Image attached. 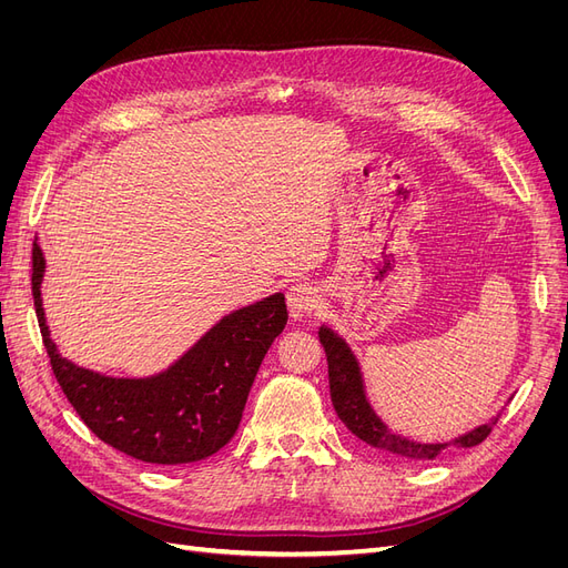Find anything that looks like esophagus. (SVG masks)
I'll return each mask as SVG.
<instances>
[{
  "label": "esophagus",
  "instance_id": "obj_1",
  "mask_svg": "<svg viewBox=\"0 0 568 568\" xmlns=\"http://www.w3.org/2000/svg\"><path fill=\"white\" fill-rule=\"evenodd\" d=\"M286 305H288V313L294 317L311 313L317 305V288L313 284H305V282L294 284L286 291Z\"/></svg>",
  "mask_w": 568,
  "mask_h": 568
}]
</instances>
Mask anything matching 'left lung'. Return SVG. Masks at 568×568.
Listing matches in <instances>:
<instances>
[{
    "label": "left lung",
    "instance_id": "obj_1",
    "mask_svg": "<svg viewBox=\"0 0 568 568\" xmlns=\"http://www.w3.org/2000/svg\"><path fill=\"white\" fill-rule=\"evenodd\" d=\"M320 341L326 353V363H329V393H332V405L336 409V415L359 440L372 445V448L388 455H398L405 459H434L448 448V445H457V448H474V445L484 443L493 432L495 419L474 428V432L464 434L453 443H415L398 434H390L388 426L374 415V409L367 403V395L363 388V374H359L357 359L346 346V341L338 338L332 329H326V326L320 329Z\"/></svg>",
    "mask_w": 568,
    "mask_h": 568
}]
</instances>
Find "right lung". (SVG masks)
Instances as JSON below:
<instances>
[{
	"label": "right lung",
	"instance_id": "right-lung-1",
	"mask_svg": "<svg viewBox=\"0 0 568 568\" xmlns=\"http://www.w3.org/2000/svg\"><path fill=\"white\" fill-rule=\"evenodd\" d=\"M44 257L32 244V298L44 348L68 403L111 448L149 464L211 457L236 434L248 390L286 324L284 294L222 317L178 363L149 379H113L59 355L44 322Z\"/></svg>",
	"mask_w": 568,
	"mask_h": 568
}]
</instances>
